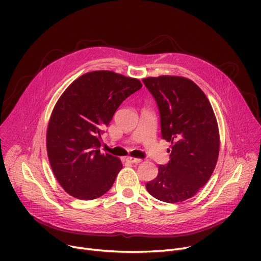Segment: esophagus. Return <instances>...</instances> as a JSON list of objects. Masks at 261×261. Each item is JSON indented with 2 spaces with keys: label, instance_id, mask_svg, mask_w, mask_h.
Returning a JSON list of instances; mask_svg holds the SVG:
<instances>
[{
  "label": "esophagus",
  "instance_id": "34e87169",
  "mask_svg": "<svg viewBox=\"0 0 261 261\" xmlns=\"http://www.w3.org/2000/svg\"><path fill=\"white\" fill-rule=\"evenodd\" d=\"M126 160H127V162L132 163V164H140L142 162L141 159H135V158H131V156H128Z\"/></svg>",
  "mask_w": 261,
  "mask_h": 261
}]
</instances>
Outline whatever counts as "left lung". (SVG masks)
Returning <instances> with one entry per match:
<instances>
[{"mask_svg":"<svg viewBox=\"0 0 261 261\" xmlns=\"http://www.w3.org/2000/svg\"><path fill=\"white\" fill-rule=\"evenodd\" d=\"M156 102L162 138L171 143L169 162L146 184L155 199L176 203L194 197L216 167L219 131L213 108L191 80L177 76L143 79Z\"/></svg>","mask_w":261,"mask_h":261,"instance_id":"8db88e82","label":"left lung"}]
</instances>
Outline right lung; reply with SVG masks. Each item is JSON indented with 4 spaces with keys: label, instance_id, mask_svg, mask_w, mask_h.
I'll use <instances>...</instances> for the list:
<instances>
[{
    "label": "right lung",
    "instance_id": "obj_1",
    "mask_svg": "<svg viewBox=\"0 0 261 261\" xmlns=\"http://www.w3.org/2000/svg\"><path fill=\"white\" fill-rule=\"evenodd\" d=\"M141 88L138 79L96 71L62 94L50 116L46 148L53 172L68 195L93 200L112 187L122 165L100 152L101 134L121 102Z\"/></svg>",
    "mask_w": 261,
    "mask_h": 261
}]
</instances>
